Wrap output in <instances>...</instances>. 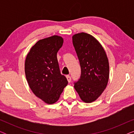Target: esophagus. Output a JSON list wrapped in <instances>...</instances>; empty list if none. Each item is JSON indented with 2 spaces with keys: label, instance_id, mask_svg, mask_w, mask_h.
I'll use <instances>...</instances> for the list:
<instances>
[{
  "label": "esophagus",
  "instance_id": "esophagus-1",
  "mask_svg": "<svg viewBox=\"0 0 134 134\" xmlns=\"http://www.w3.org/2000/svg\"><path fill=\"white\" fill-rule=\"evenodd\" d=\"M66 79H67V80H68V82H71V76H66Z\"/></svg>",
  "mask_w": 134,
  "mask_h": 134
}]
</instances>
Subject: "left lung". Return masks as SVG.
I'll return each instance as SVG.
<instances>
[{"label":"left lung","instance_id":"obj_1","mask_svg":"<svg viewBox=\"0 0 134 134\" xmlns=\"http://www.w3.org/2000/svg\"><path fill=\"white\" fill-rule=\"evenodd\" d=\"M72 38L81 68L80 77L74 83V88L82 101L91 103L107 87L109 60L103 47L94 36L82 32L74 35Z\"/></svg>","mask_w":134,"mask_h":134}]
</instances>
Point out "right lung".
I'll return each mask as SVG.
<instances>
[{"mask_svg": "<svg viewBox=\"0 0 134 134\" xmlns=\"http://www.w3.org/2000/svg\"><path fill=\"white\" fill-rule=\"evenodd\" d=\"M63 43L62 36L40 40L31 47L25 61V74L31 90L45 103H55L67 85L61 74L57 54Z\"/></svg>", "mask_w": 134, "mask_h": 134, "instance_id": "1", "label": "right lung"}]
</instances>
